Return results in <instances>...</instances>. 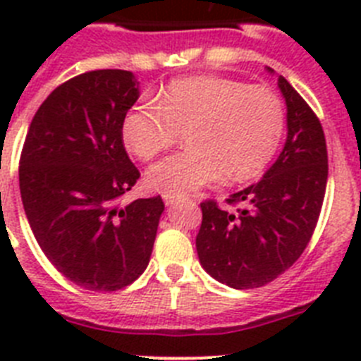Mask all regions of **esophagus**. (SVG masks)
<instances>
[{
	"label": "esophagus",
	"mask_w": 361,
	"mask_h": 361,
	"mask_svg": "<svg viewBox=\"0 0 361 361\" xmlns=\"http://www.w3.org/2000/svg\"><path fill=\"white\" fill-rule=\"evenodd\" d=\"M162 199H164L166 206H171V204H173V202H177V200L183 199V197L175 195V193H164V195H162Z\"/></svg>",
	"instance_id": "obj_1"
}]
</instances>
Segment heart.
Returning a JSON list of instances; mask_svg holds the SVG:
<instances>
[{
    "mask_svg": "<svg viewBox=\"0 0 361 361\" xmlns=\"http://www.w3.org/2000/svg\"><path fill=\"white\" fill-rule=\"evenodd\" d=\"M183 130V152L162 159L146 173L162 193H186L222 175L250 180L275 157L286 132V106L276 92L220 75L173 79L155 95L126 110L124 146L142 161L170 148Z\"/></svg>",
    "mask_w": 361,
    "mask_h": 361,
    "instance_id": "heart-1",
    "label": "heart"
}]
</instances>
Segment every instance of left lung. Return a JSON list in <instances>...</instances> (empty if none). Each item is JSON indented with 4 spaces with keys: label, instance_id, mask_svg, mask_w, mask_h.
I'll return each instance as SVG.
<instances>
[{
    "label": "left lung",
    "instance_id": "8db88e82",
    "mask_svg": "<svg viewBox=\"0 0 361 361\" xmlns=\"http://www.w3.org/2000/svg\"><path fill=\"white\" fill-rule=\"evenodd\" d=\"M273 72L271 68H267ZM288 106V139L257 184L233 193L235 213L204 200L197 253L202 267L233 289H255L288 271L307 247L327 186L322 124L302 95L279 78Z\"/></svg>",
    "mask_w": 361,
    "mask_h": 361
}]
</instances>
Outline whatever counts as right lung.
I'll list each match as a JSON object with an SVG mask.
<instances>
[{"label": "right lung", "instance_id": "obj_1", "mask_svg": "<svg viewBox=\"0 0 361 361\" xmlns=\"http://www.w3.org/2000/svg\"><path fill=\"white\" fill-rule=\"evenodd\" d=\"M139 99L128 70L68 79L32 119L19 161V191L37 244L63 276L90 291H117L152 257L161 197L119 199L141 177L121 123Z\"/></svg>", "mask_w": 361, "mask_h": 361}]
</instances>
